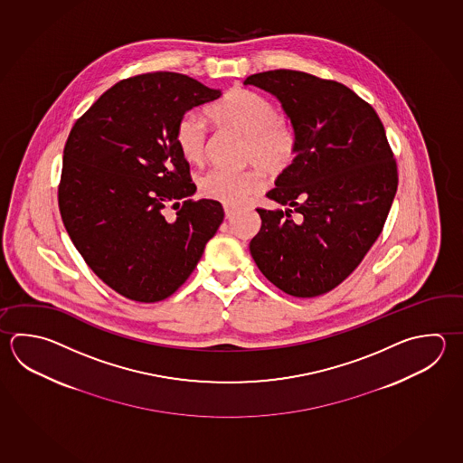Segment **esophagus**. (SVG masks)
Segmentation results:
<instances>
[{
	"mask_svg": "<svg viewBox=\"0 0 463 463\" xmlns=\"http://www.w3.org/2000/svg\"><path fill=\"white\" fill-rule=\"evenodd\" d=\"M236 213L237 208H234V206H229V204H224V214H226V218H232Z\"/></svg>",
	"mask_w": 463,
	"mask_h": 463,
	"instance_id": "34e87169",
	"label": "esophagus"
}]
</instances>
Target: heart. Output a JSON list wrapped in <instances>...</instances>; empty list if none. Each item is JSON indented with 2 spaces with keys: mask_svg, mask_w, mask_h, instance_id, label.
Masks as SVG:
<instances>
[{
  "mask_svg": "<svg viewBox=\"0 0 463 463\" xmlns=\"http://www.w3.org/2000/svg\"><path fill=\"white\" fill-rule=\"evenodd\" d=\"M210 121L219 129L244 136L242 164L260 166L270 176H279L293 165L298 139L291 122L279 116L269 98L247 88H234L206 108ZM208 142V126L200 114L184 113L175 126V144L190 164H200ZM198 192L208 200L239 206L260 192L263 176L257 168L229 172L211 168L200 175Z\"/></svg>",
  "mask_w": 463,
  "mask_h": 463,
  "instance_id": "b5f03b06",
  "label": "heart"
}]
</instances>
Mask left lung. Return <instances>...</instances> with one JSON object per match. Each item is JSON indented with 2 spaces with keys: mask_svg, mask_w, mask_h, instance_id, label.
Returning <instances> with one entry per match:
<instances>
[{
  "mask_svg": "<svg viewBox=\"0 0 463 463\" xmlns=\"http://www.w3.org/2000/svg\"><path fill=\"white\" fill-rule=\"evenodd\" d=\"M244 83L279 98L298 139L293 165L267 193L288 210H257L262 226L250 253L287 295L319 297L357 269L383 231L398 188L383 124L365 99L334 80L270 71Z\"/></svg>",
  "mask_w": 463,
  "mask_h": 463,
  "instance_id": "left-lung-1",
  "label": "left lung"
}]
</instances>
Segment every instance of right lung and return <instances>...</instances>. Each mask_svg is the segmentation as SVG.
Instances as JSON below:
<instances>
[{"label":"right lung","instance_id":"right-lung-1","mask_svg":"<svg viewBox=\"0 0 463 463\" xmlns=\"http://www.w3.org/2000/svg\"><path fill=\"white\" fill-rule=\"evenodd\" d=\"M219 90L174 71L121 80L73 124L59 210L88 267L121 297L157 303L192 275L224 219L219 201L190 198L176 121ZM177 210L165 219V208Z\"/></svg>","mask_w":463,"mask_h":463}]
</instances>
